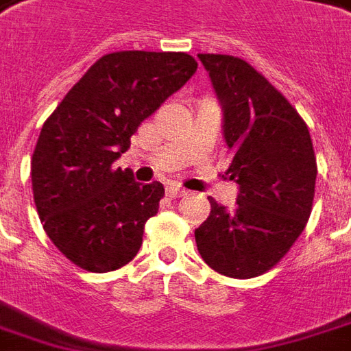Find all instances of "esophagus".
Instances as JSON below:
<instances>
[{
  "instance_id": "esophagus-1",
  "label": "esophagus",
  "mask_w": 351,
  "mask_h": 351,
  "mask_svg": "<svg viewBox=\"0 0 351 351\" xmlns=\"http://www.w3.org/2000/svg\"><path fill=\"white\" fill-rule=\"evenodd\" d=\"M167 195L169 197H182V195H186V190H182V188H178V186H175V184H171V186H167Z\"/></svg>"
}]
</instances>
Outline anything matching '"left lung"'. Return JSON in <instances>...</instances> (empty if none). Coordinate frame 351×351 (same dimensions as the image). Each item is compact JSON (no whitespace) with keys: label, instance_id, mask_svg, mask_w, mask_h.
Segmentation results:
<instances>
[{"label":"left lung","instance_id":"1","mask_svg":"<svg viewBox=\"0 0 351 351\" xmlns=\"http://www.w3.org/2000/svg\"><path fill=\"white\" fill-rule=\"evenodd\" d=\"M222 108L234 159L224 175L239 188L235 207L210 197L195 230L201 258L235 279L256 278L293 247L310 218L317 165L310 131L289 100L241 58L197 55Z\"/></svg>","mask_w":351,"mask_h":351}]
</instances>
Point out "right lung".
Wrapping results in <instances>:
<instances>
[{"mask_svg": "<svg viewBox=\"0 0 351 351\" xmlns=\"http://www.w3.org/2000/svg\"><path fill=\"white\" fill-rule=\"evenodd\" d=\"M195 68L186 53H110L43 123L32 156L34 201L49 239L75 266L104 274L136 256L165 190L112 163Z\"/></svg>", "mask_w": 351, "mask_h": 351, "instance_id": "obj_1", "label": "right lung"}]
</instances>
